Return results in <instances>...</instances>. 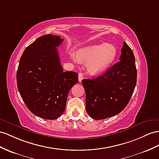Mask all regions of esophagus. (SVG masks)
I'll use <instances>...</instances> for the list:
<instances>
[{
    "label": "esophagus",
    "mask_w": 159,
    "mask_h": 159,
    "mask_svg": "<svg viewBox=\"0 0 159 159\" xmlns=\"http://www.w3.org/2000/svg\"><path fill=\"white\" fill-rule=\"evenodd\" d=\"M83 79V73L80 72L79 74V82H81Z\"/></svg>",
    "instance_id": "34e87169"
}]
</instances>
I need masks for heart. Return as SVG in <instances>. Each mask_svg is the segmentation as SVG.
<instances>
[{
    "label": "heart",
    "mask_w": 159,
    "mask_h": 159,
    "mask_svg": "<svg viewBox=\"0 0 159 159\" xmlns=\"http://www.w3.org/2000/svg\"><path fill=\"white\" fill-rule=\"evenodd\" d=\"M117 54L116 47L111 43H104L85 46L79 49L76 56H72L75 62H87L89 72L93 75L103 73L115 60Z\"/></svg>",
    "instance_id": "obj_1"
}]
</instances>
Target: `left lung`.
Returning <instances> with one entry per match:
<instances>
[{"mask_svg": "<svg viewBox=\"0 0 159 159\" xmlns=\"http://www.w3.org/2000/svg\"><path fill=\"white\" fill-rule=\"evenodd\" d=\"M121 53L120 62L103 75L82 80L86 111L93 119L103 120L118 114L132 97L137 80L135 58L125 42Z\"/></svg>", "mask_w": 159, "mask_h": 159, "instance_id": "obj_1", "label": "left lung"}]
</instances>
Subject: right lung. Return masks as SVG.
Here are the masks:
<instances>
[{"instance_id":"obj_1","label":"right lung","mask_w":159,"mask_h":159,"mask_svg":"<svg viewBox=\"0 0 159 159\" xmlns=\"http://www.w3.org/2000/svg\"><path fill=\"white\" fill-rule=\"evenodd\" d=\"M60 36L48 34L27 46L20 58L17 87L30 111L46 120H56L66 108L69 91L78 83L75 72H64L56 47Z\"/></svg>"}]
</instances>
